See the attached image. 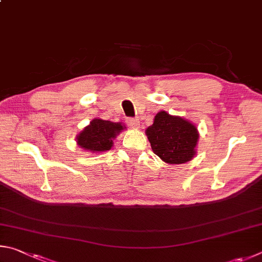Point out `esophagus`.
<instances>
[{
    "label": "esophagus",
    "mask_w": 262,
    "mask_h": 262,
    "mask_svg": "<svg viewBox=\"0 0 262 262\" xmlns=\"http://www.w3.org/2000/svg\"><path fill=\"white\" fill-rule=\"evenodd\" d=\"M126 124L132 128H139V125H140L139 122L137 121V119H134V118H127Z\"/></svg>",
    "instance_id": "34e87169"
}]
</instances>
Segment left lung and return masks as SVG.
Masks as SVG:
<instances>
[{
    "label": "left lung",
    "instance_id": "obj_1",
    "mask_svg": "<svg viewBox=\"0 0 262 262\" xmlns=\"http://www.w3.org/2000/svg\"><path fill=\"white\" fill-rule=\"evenodd\" d=\"M146 136L154 154L166 163L189 162L196 154L198 128L184 117L161 110L155 115L152 125L146 128Z\"/></svg>",
    "mask_w": 262,
    "mask_h": 262
}]
</instances>
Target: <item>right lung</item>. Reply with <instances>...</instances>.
I'll use <instances>...</instances> for the list:
<instances>
[{
	"mask_svg": "<svg viewBox=\"0 0 262 262\" xmlns=\"http://www.w3.org/2000/svg\"><path fill=\"white\" fill-rule=\"evenodd\" d=\"M125 128V125L121 122L114 123L94 118L77 135V145L92 153L110 150L114 145V139Z\"/></svg>",
	"mask_w": 262,
	"mask_h": 262,
	"instance_id": "right-lung-1",
	"label": "right lung"
}]
</instances>
